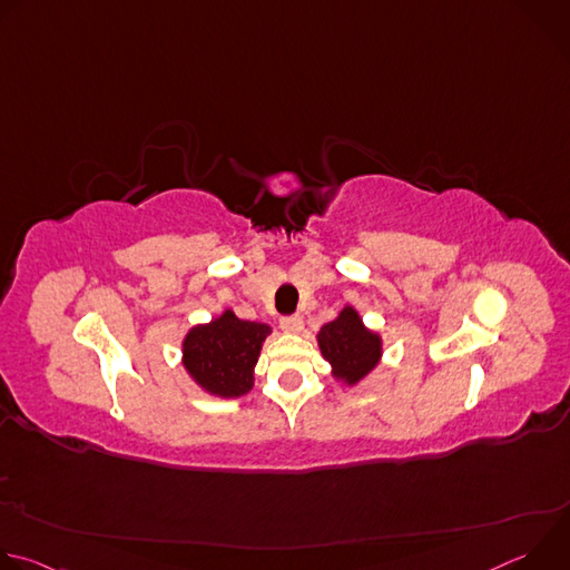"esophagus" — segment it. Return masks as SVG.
Returning a JSON list of instances; mask_svg holds the SVG:
<instances>
[{
  "label": "esophagus",
  "mask_w": 570,
  "mask_h": 570,
  "mask_svg": "<svg viewBox=\"0 0 570 570\" xmlns=\"http://www.w3.org/2000/svg\"><path fill=\"white\" fill-rule=\"evenodd\" d=\"M279 327L286 332V334H297L302 330V317L299 315H284L279 320Z\"/></svg>",
  "instance_id": "34e87169"
}]
</instances>
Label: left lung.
Instances as JSON below:
<instances>
[{
	"label": "left lung",
	"instance_id": "1",
	"mask_svg": "<svg viewBox=\"0 0 570 570\" xmlns=\"http://www.w3.org/2000/svg\"><path fill=\"white\" fill-rule=\"evenodd\" d=\"M317 343L322 356L334 365V376L350 385L358 383L381 356L379 336L363 327L358 313L352 306H345L336 320L324 324L317 334Z\"/></svg>",
	"mask_w": 570,
	"mask_h": 570
}]
</instances>
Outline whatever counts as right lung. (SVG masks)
<instances>
[{
	"instance_id": "1",
	"label": "right lung",
	"mask_w": 570,
	"mask_h": 570,
	"mask_svg": "<svg viewBox=\"0 0 570 570\" xmlns=\"http://www.w3.org/2000/svg\"><path fill=\"white\" fill-rule=\"evenodd\" d=\"M271 327L238 320L232 311L194 327L185 338V367L200 387L218 396H240L253 387V367Z\"/></svg>"
}]
</instances>
